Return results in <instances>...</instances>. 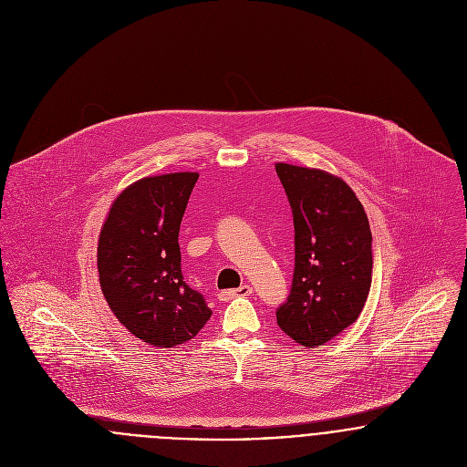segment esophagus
Returning a JSON list of instances; mask_svg holds the SVG:
<instances>
[{"label": "esophagus", "mask_w": 467, "mask_h": 467, "mask_svg": "<svg viewBox=\"0 0 467 467\" xmlns=\"http://www.w3.org/2000/svg\"><path fill=\"white\" fill-rule=\"evenodd\" d=\"M252 285H248V284H244V285H241V287H237V289H226V291H221L219 293V300H223V302H228V300H232V298H235V296H250L252 295Z\"/></svg>", "instance_id": "obj_1"}]
</instances>
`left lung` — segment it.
Returning <instances> with one entry per match:
<instances>
[{
    "instance_id": "obj_1",
    "label": "left lung",
    "mask_w": 467,
    "mask_h": 467,
    "mask_svg": "<svg viewBox=\"0 0 467 467\" xmlns=\"http://www.w3.org/2000/svg\"><path fill=\"white\" fill-rule=\"evenodd\" d=\"M295 223V273L278 327L306 348L352 326L372 284V234L354 191L322 169L275 163Z\"/></svg>"
}]
</instances>
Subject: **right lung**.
Wrapping results in <instances>:
<instances>
[{"instance_id": "right-lung-1", "label": "right lung", "mask_w": 467, "mask_h": 467, "mask_svg": "<svg viewBox=\"0 0 467 467\" xmlns=\"http://www.w3.org/2000/svg\"><path fill=\"white\" fill-rule=\"evenodd\" d=\"M198 172L147 176L113 201L97 248L100 287L119 322L152 347L192 339L212 317L182 275L180 224Z\"/></svg>"}]
</instances>
